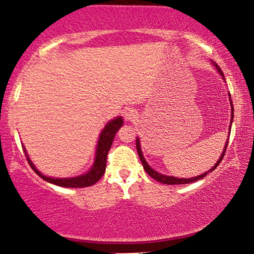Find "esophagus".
Returning <instances> with one entry per match:
<instances>
[{
  "instance_id": "1",
  "label": "esophagus",
  "mask_w": 254,
  "mask_h": 254,
  "mask_svg": "<svg viewBox=\"0 0 254 254\" xmlns=\"http://www.w3.org/2000/svg\"><path fill=\"white\" fill-rule=\"evenodd\" d=\"M136 118H137V112L134 109H128V110L125 112V119L127 122H135Z\"/></svg>"
}]
</instances>
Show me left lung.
Masks as SVG:
<instances>
[{
    "mask_svg": "<svg viewBox=\"0 0 254 254\" xmlns=\"http://www.w3.org/2000/svg\"><path fill=\"white\" fill-rule=\"evenodd\" d=\"M214 65H216V68L218 69V71L220 72V75L224 77V73H222L221 69L219 68V65H217V64H214ZM229 96H231V94H229ZM234 110H233V105H232V112ZM233 116L234 115H232V123H233ZM232 123H231V125H232ZM229 134H231V131H229ZM228 142H229V140H227V142H226L225 149H224V151H222L221 157L219 158V160H218L216 165L213 166V168H211V169L208 170V173L198 175L197 177H193V178H176V177H173V176H165V175H161V174L157 173V171H154L149 165H147L146 161H145V159H144L143 154H142V151H140V145H139V139L138 138L136 139V149H137V153H138V157H139L140 162H142L144 169H145V171L147 173V175H149V176H151L152 178L155 179V181H158L159 183H162V184H166V185H179V184H190V183H194V182H196V181H200V179H202V178L206 176V174L211 173L212 170L216 169V168L218 167V165H219V163L221 162V160L224 159V155H225L226 149H227Z\"/></svg>",
    "mask_w": 254,
    "mask_h": 254,
    "instance_id": "left-lung-1",
    "label": "left lung"
}]
</instances>
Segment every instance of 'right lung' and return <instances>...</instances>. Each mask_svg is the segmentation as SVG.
Instances as JSON below:
<instances>
[{
	"mask_svg": "<svg viewBox=\"0 0 254 254\" xmlns=\"http://www.w3.org/2000/svg\"><path fill=\"white\" fill-rule=\"evenodd\" d=\"M123 119L122 117H118L114 120H111L110 123H108L107 126L104 127L100 135L99 142H97V149H96V157H95V162L93 165L92 169L86 173L85 175H81V176H78L75 178H51L46 177L44 175H42L40 171H38L35 166L30 161V159L27 157L28 160L29 166L33 168V170L36 173L38 176L44 179V181L52 183L54 185L62 186V187H87L94 185L96 182L100 181V178L103 176L105 167H107V157L108 152L110 150L112 145V142H114V138L116 136V132L118 131L120 127L123 126ZM26 152V150H25ZM27 155V153H26Z\"/></svg>",
	"mask_w": 254,
	"mask_h": 254,
	"instance_id": "add662e5",
	"label": "right lung"
}]
</instances>
